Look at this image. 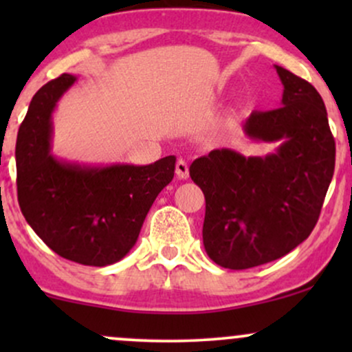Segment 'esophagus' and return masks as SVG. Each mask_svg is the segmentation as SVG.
<instances>
[{
    "label": "esophagus",
    "instance_id": "esophagus-1",
    "mask_svg": "<svg viewBox=\"0 0 352 352\" xmlns=\"http://www.w3.org/2000/svg\"><path fill=\"white\" fill-rule=\"evenodd\" d=\"M175 173L177 177L182 180L188 179V164L185 162V160H177V165H175Z\"/></svg>",
    "mask_w": 352,
    "mask_h": 352
}]
</instances>
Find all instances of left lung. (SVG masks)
I'll use <instances>...</instances> for the list:
<instances>
[{
    "label": "left lung",
    "instance_id": "1",
    "mask_svg": "<svg viewBox=\"0 0 352 352\" xmlns=\"http://www.w3.org/2000/svg\"><path fill=\"white\" fill-rule=\"evenodd\" d=\"M281 107L250 114L243 132L253 142H278L272 153L245 157L215 148L190 165L204 190L205 252L228 270L260 266L288 254L316 225L334 173L336 144L328 112L308 80L274 66Z\"/></svg>",
    "mask_w": 352,
    "mask_h": 352
}]
</instances>
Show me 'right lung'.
<instances>
[{
  "instance_id": "1",
  "label": "right lung",
  "mask_w": 352,
  "mask_h": 352,
  "mask_svg": "<svg viewBox=\"0 0 352 352\" xmlns=\"http://www.w3.org/2000/svg\"><path fill=\"white\" fill-rule=\"evenodd\" d=\"M78 78L63 74L31 100L16 139L18 201L54 253L87 266L117 263L132 250L157 195L170 184L175 155L148 165L79 164L52 153V114Z\"/></svg>"
}]
</instances>
